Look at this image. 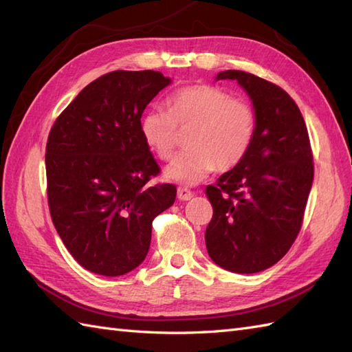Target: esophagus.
Masks as SVG:
<instances>
[{"label":"esophagus","instance_id":"34e87169","mask_svg":"<svg viewBox=\"0 0 352 352\" xmlns=\"http://www.w3.org/2000/svg\"><path fill=\"white\" fill-rule=\"evenodd\" d=\"M177 195H178V199H179V201H190L195 193L190 190V188L179 187L178 190H177Z\"/></svg>","mask_w":352,"mask_h":352}]
</instances>
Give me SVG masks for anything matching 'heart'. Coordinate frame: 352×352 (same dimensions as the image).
<instances>
[{
	"mask_svg": "<svg viewBox=\"0 0 352 352\" xmlns=\"http://www.w3.org/2000/svg\"><path fill=\"white\" fill-rule=\"evenodd\" d=\"M190 128L187 150L170 162L165 177L182 184H196L212 170H229L245 159L256 135V114L242 99L211 85L178 89L168 98L166 111L151 108L141 117L140 132L146 146L160 160L173 157L177 129Z\"/></svg>",
	"mask_w": 352,
	"mask_h": 352,
	"instance_id": "obj_1",
	"label": "heart"
}]
</instances>
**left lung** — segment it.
<instances>
[{"label":"left lung","instance_id":"left-lung-1","mask_svg":"<svg viewBox=\"0 0 352 352\" xmlns=\"http://www.w3.org/2000/svg\"><path fill=\"white\" fill-rule=\"evenodd\" d=\"M254 105L256 135L245 159L206 186L212 219L210 257L223 269L256 274L281 260L299 235L314 179L309 135L284 89L245 71L228 69Z\"/></svg>","mask_w":352,"mask_h":352}]
</instances>
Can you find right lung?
<instances>
[{
	"label": "right lung",
	"mask_w": 352,
	"mask_h": 352,
	"mask_svg": "<svg viewBox=\"0 0 352 352\" xmlns=\"http://www.w3.org/2000/svg\"><path fill=\"white\" fill-rule=\"evenodd\" d=\"M170 83L159 71H113L89 83L53 123L47 202L64 245L90 272L119 276L146 258L151 223L175 201L140 132L141 116Z\"/></svg>",
	"instance_id": "right-lung-1"
}]
</instances>
